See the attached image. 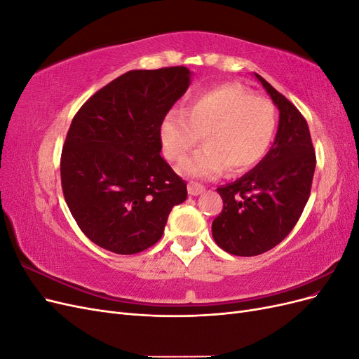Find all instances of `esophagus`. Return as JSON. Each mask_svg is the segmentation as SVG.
Returning <instances> with one entry per match:
<instances>
[{
  "label": "esophagus",
  "instance_id": "34e87169",
  "mask_svg": "<svg viewBox=\"0 0 359 359\" xmlns=\"http://www.w3.org/2000/svg\"><path fill=\"white\" fill-rule=\"evenodd\" d=\"M187 189H189V194H190V196H198V194H201V193L205 190V187L202 186V184L194 182V181H190V182H189Z\"/></svg>",
  "mask_w": 359,
  "mask_h": 359
}]
</instances>
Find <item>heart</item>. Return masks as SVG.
I'll return each mask as SVG.
<instances>
[{"label": "heart", "instance_id": "1", "mask_svg": "<svg viewBox=\"0 0 359 359\" xmlns=\"http://www.w3.org/2000/svg\"><path fill=\"white\" fill-rule=\"evenodd\" d=\"M277 130L274 104L235 83H222L189 100L184 112L172 109L161 118L158 137L163 154L181 161L201 136L205 147L182 161L190 177L212 178L226 168L241 173L255 168L273 144Z\"/></svg>", "mask_w": 359, "mask_h": 359}]
</instances>
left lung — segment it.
<instances>
[{"mask_svg":"<svg viewBox=\"0 0 359 359\" xmlns=\"http://www.w3.org/2000/svg\"><path fill=\"white\" fill-rule=\"evenodd\" d=\"M264 85L280 111L273 147L259 165L219 187L223 210L212 222L214 241L235 256H257L280 244L298 223L316 168L306 118L283 94Z\"/></svg>","mask_w":359,"mask_h":359,"instance_id":"left-lung-1","label":"left lung"}]
</instances>
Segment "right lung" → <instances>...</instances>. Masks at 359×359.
I'll return each mask as SVG.
<instances>
[{
    "label": "right lung",
    "mask_w": 359,
    "mask_h": 359,
    "mask_svg": "<svg viewBox=\"0 0 359 359\" xmlns=\"http://www.w3.org/2000/svg\"><path fill=\"white\" fill-rule=\"evenodd\" d=\"M187 67L130 70L76 112L61 153V187L90 240L116 255L154 245L187 184L160 156L158 126L187 91Z\"/></svg>",
    "instance_id": "right-lung-1"
}]
</instances>
